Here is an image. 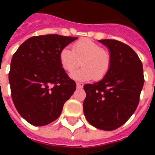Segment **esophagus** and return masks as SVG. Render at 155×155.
<instances>
[{
	"label": "esophagus",
	"instance_id": "obj_1",
	"mask_svg": "<svg viewBox=\"0 0 155 155\" xmlns=\"http://www.w3.org/2000/svg\"><path fill=\"white\" fill-rule=\"evenodd\" d=\"M76 86H77L78 89H81V88H83V86H84V84L81 83V82H77L76 83Z\"/></svg>",
	"mask_w": 155,
	"mask_h": 155
}]
</instances>
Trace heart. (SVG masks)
<instances>
[{"mask_svg": "<svg viewBox=\"0 0 155 155\" xmlns=\"http://www.w3.org/2000/svg\"><path fill=\"white\" fill-rule=\"evenodd\" d=\"M81 69L71 73L72 79L78 81H100L108 74L111 66L110 52L90 39H82L72 45V51L62 49L59 54V62L64 71L71 72L79 66Z\"/></svg>", "mask_w": 155, "mask_h": 155, "instance_id": "b5f03b06", "label": "heart"}]
</instances>
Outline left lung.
<instances>
[{
	"mask_svg": "<svg viewBox=\"0 0 155 155\" xmlns=\"http://www.w3.org/2000/svg\"><path fill=\"white\" fill-rule=\"evenodd\" d=\"M111 55V66L101 81L86 84L84 116L97 129L114 130L134 113L143 89V64L132 48L116 40H100Z\"/></svg>",
	"mask_w": 155,
	"mask_h": 155,
	"instance_id": "left-lung-1",
	"label": "left lung"
}]
</instances>
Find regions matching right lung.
Listing matches in <instances>:
<instances>
[{
	"label": "right lung",
	"mask_w": 155,
	"mask_h": 155,
	"mask_svg": "<svg viewBox=\"0 0 155 155\" xmlns=\"http://www.w3.org/2000/svg\"><path fill=\"white\" fill-rule=\"evenodd\" d=\"M76 39L54 34L33 36L13 54L9 72L12 101L32 125L44 126L56 120L76 90L59 62L61 50Z\"/></svg>",
	"instance_id": "add662e5"
}]
</instances>
